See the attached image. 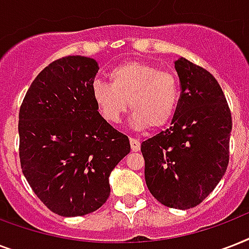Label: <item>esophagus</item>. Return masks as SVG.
Segmentation results:
<instances>
[{"mask_svg":"<svg viewBox=\"0 0 249 249\" xmlns=\"http://www.w3.org/2000/svg\"><path fill=\"white\" fill-rule=\"evenodd\" d=\"M130 148H132V151H140V148H141V143H140V141L136 140V138H130Z\"/></svg>","mask_w":249,"mask_h":249,"instance_id":"obj_1","label":"esophagus"}]
</instances>
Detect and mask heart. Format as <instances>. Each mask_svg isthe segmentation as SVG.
<instances>
[{"label": "heart", "instance_id": "obj_1", "mask_svg": "<svg viewBox=\"0 0 249 249\" xmlns=\"http://www.w3.org/2000/svg\"><path fill=\"white\" fill-rule=\"evenodd\" d=\"M109 85L95 81L91 94L98 111L109 124H119L128 108L137 129L165 126L177 112L181 89L177 77L143 62H125L108 72Z\"/></svg>", "mask_w": 249, "mask_h": 249}]
</instances>
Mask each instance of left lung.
I'll return each mask as SVG.
<instances>
[{"label": "left lung", "instance_id": "1", "mask_svg": "<svg viewBox=\"0 0 249 249\" xmlns=\"http://www.w3.org/2000/svg\"><path fill=\"white\" fill-rule=\"evenodd\" d=\"M181 98L169 129L143 141L144 179L161 204L189 209L200 204L226 172L231 113L224 91L207 70L174 60Z\"/></svg>", "mask_w": 249, "mask_h": 249}]
</instances>
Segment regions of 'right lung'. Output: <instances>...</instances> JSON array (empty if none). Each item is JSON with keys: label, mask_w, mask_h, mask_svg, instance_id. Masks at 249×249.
Listing matches in <instances>:
<instances>
[{"label": "right lung", "mask_w": 249, "mask_h": 249, "mask_svg": "<svg viewBox=\"0 0 249 249\" xmlns=\"http://www.w3.org/2000/svg\"><path fill=\"white\" fill-rule=\"evenodd\" d=\"M91 58L71 55L45 67L19 111V156L24 177L56 214L77 217L105 204L109 174L130 151L129 138L98 112Z\"/></svg>", "instance_id": "right-lung-1"}]
</instances>
